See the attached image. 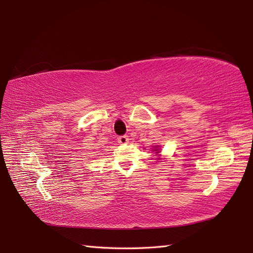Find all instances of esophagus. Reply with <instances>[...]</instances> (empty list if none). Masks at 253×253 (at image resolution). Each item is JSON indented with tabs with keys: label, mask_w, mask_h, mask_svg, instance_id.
Here are the masks:
<instances>
[{
	"label": "esophagus",
	"mask_w": 253,
	"mask_h": 253,
	"mask_svg": "<svg viewBox=\"0 0 253 253\" xmlns=\"http://www.w3.org/2000/svg\"><path fill=\"white\" fill-rule=\"evenodd\" d=\"M118 142L122 144H126L129 142V138H128V136H121L118 137Z\"/></svg>",
	"instance_id": "esophagus-1"
}]
</instances>
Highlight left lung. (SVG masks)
Masks as SVG:
<instances>
[{"label": "left lung", "mask_w": 253, "mask_h": 253, "mask_svg": "<svg viewBox=\"0 0 253 253\" xmlns=\"http://www.w3.org/2000/svg\"><path fill=\"white\" fill-rule=\"evenodd\" d=\"M153 152H155V154H157V153H160V150H159V147H158V146H157V147H154Z\"/></svg>", "instance_id": "obj_1"}]
</instances>
